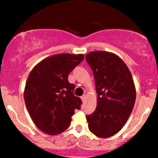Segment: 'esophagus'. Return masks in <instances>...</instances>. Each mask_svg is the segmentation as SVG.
Masks as SVG:
<instances>
[{
  "mask_svg": "<svg viewBox=\"0 0 158 158\" xmlns=\"http://www.w3.org/2000/svg\"><path fill=\"white\" fill-rule=\"evenodd\" d=\"M81 100H82V102H85V99H86V95L85 94L83 95V96L81 97Z\"/></svg>",
  "mask_w": 158,
  "mask_h": 158,
  "instance_id": "34e87169",
  "label": "esophagus"
}]
</instances>
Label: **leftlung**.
<instances>
[{"instance_id":"obj_1","label":"left lung","mask_w":158,"mask_h":158,"mask_svg":"<svg viewBox=\"0 0 158 158\" xmlns=\"http://www.w3.org/2000/svg\"><path fill=\"white\" fill-rule=\"evenodd\" d=\"M94 75L97 107L86 116L88 128L99 138L120 131L128 120L136 98L133 79L126 64L117 55L96 51L85 56Z\"/></svg>"}]
</instances>
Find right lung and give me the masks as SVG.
<instances>
[{"instance_id":"1","label":"right lung","mask_w":158,"mask_h":158,"mask_svg":"<svg viewBox=\"0 0 158 158\" xmlns=\"http://www.w3.org/2000/svg\"><path fill=\"white\" fill-rule=\"evenodd\" d=\"M83 54H60L42 60L28 75L24 100L37 128L55 135L66 130L81 100L73 95L75 85L68 74L84 60Z\"/></svg>"}]
</instances>
